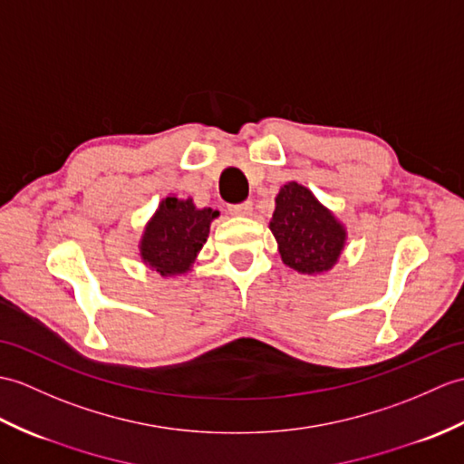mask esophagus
<instances>
[{"mask_svg":"<svg viewBox=\"0 0 464 464\" xmlns=\"http://www.w3.org/2000/svg\"><path fill=\"white\" fill-rule=\"evenodd\" d=\"M229 211L233 215H251L253 201H243V203H237V206H229Z\"/></svg>","mask_w":464,"mask_h":464,"instance_id":"1","label":"esophagus"}]
</instances>
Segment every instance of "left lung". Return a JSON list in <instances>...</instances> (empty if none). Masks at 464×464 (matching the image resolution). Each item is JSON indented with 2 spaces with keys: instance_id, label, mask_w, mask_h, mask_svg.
Listing matches in <instances>:
<instances>
[{
  "instance_id": "left-lung-1",
  "label": "left lung",
  "mask_w": 464,
  "mask_h": 464,
  "mask_svg": "<svg viewBox=\"0 0 464 464\" xmlns=\"http://www.w3.org/2000/svg\"><path fill=\"white\" fill-rule=\"evenodd\" d=\"M285 265L298 273H324L336 263L346 231L312 193L296 181L276 196L271 225Z\"/></svg>"
}]
</instances>
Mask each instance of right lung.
<instances>
[{"label": "right lung", "mask_w": 464, "mask_h": 464, "mask_svg": "<svg viewBox=\"0 0 464 464\" xmlns=\"http://www.w3.org/2000/svg\"><path fill=\"white\" fill-rule=\"evenodd\" d=\"M213 209H196L189 199L166 198L148 223L142 239V258L160 275L186 273L208 241Z\"/></svg>", "instance_id": "obj_1"}]
</instances>
